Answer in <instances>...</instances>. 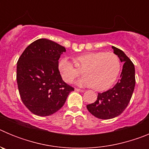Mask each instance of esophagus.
Listing matches in <instances>:
<instances>
[{
	"label": "esophagus",
	"instance_id": "obj_1",
	"mask_svg": "<svg viewBox=\"0 0 149 149\" xmlns=\"http://www.w3.org/2000/svg\"><path fill=\"white\" fill-rule=\"evenodd\" d=\"M74 90L77 91V92H81V93H83V92H84V89H78V88H75L74 89Z\"/></svg>",
	"mask_w": 149,
	"mask_h": 149
}]
</instances>
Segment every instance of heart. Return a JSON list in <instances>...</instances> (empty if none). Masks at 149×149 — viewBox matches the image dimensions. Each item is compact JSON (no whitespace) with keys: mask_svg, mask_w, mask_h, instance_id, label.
<instances>
[{"mask_svg":"<svg viewBox=\"0 0 149 149\" xmlns=\"http://www.w3.org/2000/svg\"><path fill=\"white\" fill-rule=\"evenodd\" d=\"M76 65L63 57L59 61L58 68L63 81L71 84L81 75L77 82L81 86H93L96 90H104L114 84L121 68L119 56L113 52H91L75 59Z\"/></svg>","mask_w":149,"mask_h":149,"instance_id":"b5f03b06","label":"heart"}]
</instances>
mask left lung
Returning a JSON list of instances; mask_svg holds the SVG:
<instances>
[{
	"label": "left lung",
	"mask_w": 149,
	"mask_h": 149,
	"mask_svg": "<svg viewBox=\"0 0 149 149\" xmlns=\"http://www.w3.org/2000/svg\"><path fill=\"white\" fill-rule=\"evenodd\" d=\"M112 48L124 63L120 79L113 88L98 93L94 103L86 105L89 113L101 119H113L123 113L131 101L136 83L134 63L122 50L114 46Z\"/></svg>",
	"instance_id": "obj_1"
}]
</instances>
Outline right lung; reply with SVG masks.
Wrapping results in <instances>:
<instances>
[{"mask_svg":"<svg viewBox=\"0 0 149 149\" xmlns=\"http://www.w3.org/2000/svg\"><path fill=\"white\" fill-rule=\"evenodd\" d=\"M63 46L46 39L32 42L17 63V84L22 102L35 115L58 111L74 88L62 79L58 68Z\"/></svg>","mask_w":149,"mask_h":149,"instance_id":"1","label":"right lung"}]
</instances>
